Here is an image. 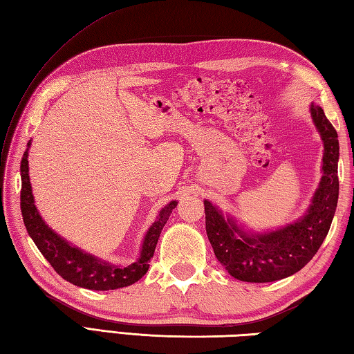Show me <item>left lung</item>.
<instances>
[{
  "label": "left lung",
  "mask_w": 354,
  "mask_h": 354,
  "mask_svg": "<svg viewBox=\"0 0 354 354\" xmlns=\"http://www.w3.org/2000/svg\"><path fill=\"white\" fill-rule=\"evenodd\" d=\"M311 117L324 140V177L301 220L266 234L248 236L205 200L206 234L212 250L218 262L239 281L263 283L295 274L310 262L328 234L339 196V140L322 108L311 104Z\"/></svg>",
  "instance_id": "1"
}]
</instances>
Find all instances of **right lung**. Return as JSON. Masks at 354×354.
<instances>
[{
    "instance_id": "1",
    "label": "right lung",
    "mask_w": 354,
    "mask_h": 354,
    "mask_svg": "<svg viewBox=\"0 0 354 354\" xmlns=\"http://www.w3.org/2000/svg\"><path fill=\"white\" fill-rule=\"evenodd\" d=\"M30 146V142L28 143ZM29 151V149H28ZM28 151L24 152L21 160V212L23 220L29 236L35 242L39 252L52 265L64 281L77 286H83L88 290L108 291L123 288L140 281L149 268V262L154 256L156 245L158 242L160 232L165 223L168 222L172 209L177 206V202H171L160 211L157 220L145 236L142 252L137 262L128 266H115L103 262L91 254L73 248L68 242L55 234L48 225L39 217L38 211L33 205L32 186L29 180V162Z\"/></svg>"
}]
</instances>
